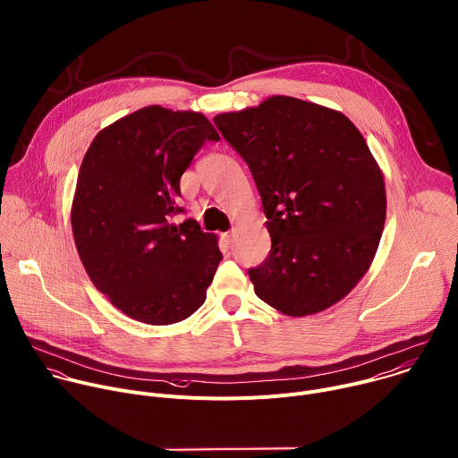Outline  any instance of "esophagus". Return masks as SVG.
Masks as SVG:
<instances>
[{
    "label": "esophagus",
    "mask_w": 458,
    "mask_h": 458,
    "mask_svg": "<svg viewBox=\"0 0 458 458\" xmlns=\"http://www.w3.org/2000/svg\"><path fill=\"white\" fill-rule=\"evenodd\" d=\"M224 240H225V243L229 245V243L234 240V231H229V233H225V234H224Z\"/></svg>",
    "instance_id": "1"
}]
</instances>
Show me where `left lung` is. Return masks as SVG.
<instances>
[{"mask_svg": "<svg viewBox=\"0 0 458 458\" xmlns=\"http://www.w3.org/2000/svg\"><path fill=\"white\" fill-rule=\"evenodd\" d=\"M213 121L247 162L267 216L268 256L247 270L256 296L294 318L332 307L369 270L386 218L362 135L343 114L284 96Z\"/></svg>", "mask_w": 458, "mask_h": 458, "instance_id": "left-lung-1", "label": "left lung"}]
</instances>
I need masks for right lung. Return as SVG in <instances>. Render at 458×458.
Wrapping results in <instances>:
<instances>
[{"mask_svg": "<svg viewBox=\"0 0 458 458\" xmlns=\"http://www.w3.org/2000/svg\"><path fill=\"white\" fill-rule=\"evenodd\" d=\"M206 140H220L195 112L148 106L105 128L77 176L72 231L94 285L126 316L171 325L197 312L222 252L197 220L173 224L180 176Z\"/></svg>", "mask_w": 458, "mask_h": 458, "instance_id": "right-lung-1", "label": "right lung"}]
</instances>
